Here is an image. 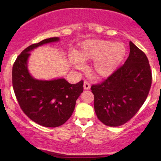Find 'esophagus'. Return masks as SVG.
Listing matches in <instances>:
<instances>
[{"label": "esophagus", "mask_w": 161, "mask_h": 161, "mask_svg": "<svg viewBox=\"0 0 161 161\" xmlns=\"http://www.w3.org/2000/svg\"><path fill=\"white\" fill-rule=\"evenodd\" d=\"M84 89L86 90H88L90 89V88H91V85L89 84V82H88V81H84Z\"/></svg>", "instance_id": "34e87169"}]
</instances>
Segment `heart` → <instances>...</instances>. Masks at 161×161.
Returning <instances> with one entry per match:
<instances>
[{
	"mask_svg": "<svg viewBox=\"0 0 161 161\" xmlns=\"http://www.w3.org/2000/svg\"><path fill=\"white\" fill-rule=\"evenodd\" d=\"M125 54V47L120 42L102 39L89 40L82 44L73 62L75 67L82 69L80 62L94 60L90 67L91 74L96 79H103L115 71Z\"/></svg>",
	"mask_w": 161,
	"mask_h": 161,
	"instance_id": "heart-1",
	"label": "heart"
}]
</instances>
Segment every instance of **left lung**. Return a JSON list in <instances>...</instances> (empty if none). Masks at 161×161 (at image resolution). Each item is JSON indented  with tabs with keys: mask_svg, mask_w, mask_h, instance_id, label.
Listing matches in <instances>:
<instances>
[{
	"mask_svg": "<svg viewBox=\"0 0 161 161\" xmlns=\"http://www.w3.org/2000/svg\"><path fill=\"white\" fill-rule=\"evenodd\" d=\"M129 57L102 82L92 85L97 118L108 126H119L136 115L148 95L152 73L143 51L129 42Z\"/></svg>",
	"mask_w": 161,
	"mask_h": 161,
	"instance_id": "left-lung-1",
	"label": "left lung"
}]
</instances>
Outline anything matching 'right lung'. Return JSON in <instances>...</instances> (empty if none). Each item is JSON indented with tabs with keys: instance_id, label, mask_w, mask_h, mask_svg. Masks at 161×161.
<instances>
[{
	"instance_id": "add662e5",
	"label": "right lung",
	"mask_w": 161,
	"mask_h": 161,
	"mask_svg": "<svg viewBox=\"0 0 161 161\" xmlns=\"http://www.w3.org/2000/svg\"><path fill=\"white\" fill-rule=\"evenodd\" d=\"M58 40L57 37L50 38L27 47L17 57L12 69L13 88L20 108L29 119L45 127H57L65 123L83 92L82 80L77 84H70L64 79L37 80L29 73V51Z\"/></svg>"
}]
</instances>
